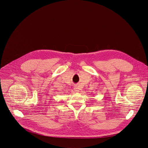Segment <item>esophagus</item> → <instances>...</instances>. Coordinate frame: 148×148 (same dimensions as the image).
<instances>
[{
  "mask_svg": "<svg viewBox=\"0 0 148 148\" xmlns=\"http://www.w3.org/2000/svg\"><path fill=\"white\" fill-rule=\"evenodd\" d=\"M78 89H78V87L77 86H74V91H75L76 92H78L79 91Z\"/></svg>",
  "mask_w": 148,
  "mask_h": 148,
  "instance_id": "1",
  "label": "esophagus"
}]
</instances>
